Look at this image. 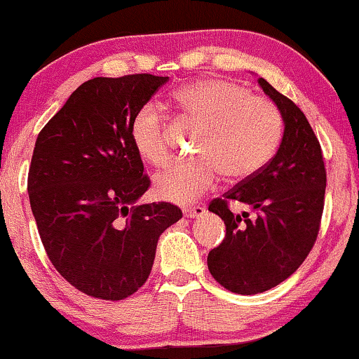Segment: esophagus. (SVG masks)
I'll return each mask as SVG.
<instances>
[{"label": "esophagus", "instance_id": "obj_1", "mask_svg": "<svg viewBox=\"0 0 359 359\" xmlns=\"http://www.w3.org/2000/svg\"><path fill=\"white\" fill-rule=\"evenodd\" d=\"M204 212H206V209H204V206H199V204H194V206H186L183 209V214L186 217H199V216H203Z\"/></svg>", "mask_w": 359, "mask_h": 359}]
</instances>
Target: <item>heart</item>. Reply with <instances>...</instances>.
<instances>
[{"label":"heart","mask_w":359,"mask_h":359,"mask_svg":"<svg viewBox=\"0 0 359 359\" xmlns=\"http://www.w3.org/2000/svg\"><path fill=\"white\" fill-rule=\"evenodd\" d=\"M181 117L194 127L196 158L175 161L155 176L158 198L194 201L216 184L249 178L262 170L280 145L283 118L278 107L248 87L222 79L191 82L175 94ZM132 142L153 166L171 156L168 125L156 105L147 104L132 120Z\"/></svg>","instance_id":"1"}]
</instances>
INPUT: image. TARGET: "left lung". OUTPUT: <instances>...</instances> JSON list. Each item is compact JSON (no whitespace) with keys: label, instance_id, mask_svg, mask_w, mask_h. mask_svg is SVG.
Wrapping results in <instances>:
<instances>
[{"label":"left lung","instance_id":"1","mask_svg":"<svg viewBox=\"0 0 359 359\" xmlns=\"http://www.w3.org/2000/svg\"><path fill=\"white\" fill-rule=\"evenodd\" d=\"M259 83L282 114L280 147L262 170L209 203L226 237L208 254V269L241 295L271 290L300 267L318 236L327 188L322 147L304 111L265 79ZM231 201L249 203L256 216L234 215Z\"/></svg>","mask_w":359,"mask_h":359}]
</instances>
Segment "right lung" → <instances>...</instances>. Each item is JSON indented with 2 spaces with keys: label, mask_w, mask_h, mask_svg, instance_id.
Returning a JSON list of instances; mask_svg holds the SVG:
<instances>
[{
  "label": "right lung",
  "mask_w": 359,
  "mask_h": 359,
  "mask_svg": "<svg viewBox=\"0 0 359 359\" xmlns=\"http://www.w3.org/2000/svg\"><path fill=\"white\" fill-rule=\"evenodd\" d=\"M168 77H95L37 135L27 193L60 276L100 300H123L150 276L158 239L183 217L171 203L137 204L150 188L132 120Z\"/></svg>",
  "instance_id": "add662e5"
}]
</instances>
